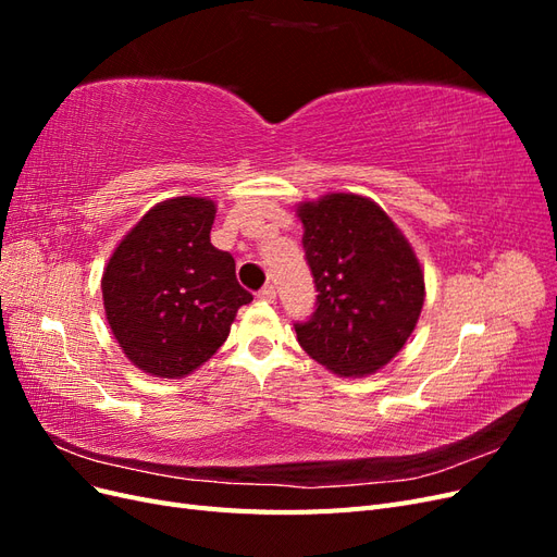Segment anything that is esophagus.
I'll use <instances>...</instances> for the list:
<instances>
[{
	"label": "esophagus",
	"mask_w": 557,
	"mask_h": 557,
	"mask_svg": "<svg viewBox=\"0 0 557 557\" xmlns=\"http://www.w3.org/2000/svg\"><path fill=\"white\" fill-rule=\"evenodd\" d=\"M258 297H260V299H264V301H274V299H276V288H274L272 283H267L264 288L258 293Z\"/></svg>",
	"instance_id": "1"
}]
</instances>
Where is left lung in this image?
I'll use <instances>...</instances> for the list:
<instances>
[{"label":"left lung","mask_w":557,"mask_h":557,"mask_svg":"<svg viewBox=\"0 0 557 557\" xmlns=\"http://www.w3.org/2000/svg\"><path fill=\"white\" fill-rule=\"evenodd\" d=\"M315 311L295 323L297 342L339 376H364L391 362L425 301L416 252L376 201L330 193L297 207Z\"/></svg>","instance_id":"left-lung-1"}]
</instances>
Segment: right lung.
I'll use <instances>...</instances> for the list:
<instances>
[{
	"label": "right lung",
	"mask_w": 557,
	"mask_h": 557,
	"mask_svg": "<svg viewBox=\"0 0 557 557\" xmlns=\"http://www.w3.org/2000/svg\"><path fill=\"white\" fill-rule=\"evenodd\" d=\"M215 205L174 197L156 205L117 244L102 276L109 327L132 364L181 379L223 346L252 295L234 258L211 244Z\"/></svg>",
	"instance_id": "1"
}]
</instances>
